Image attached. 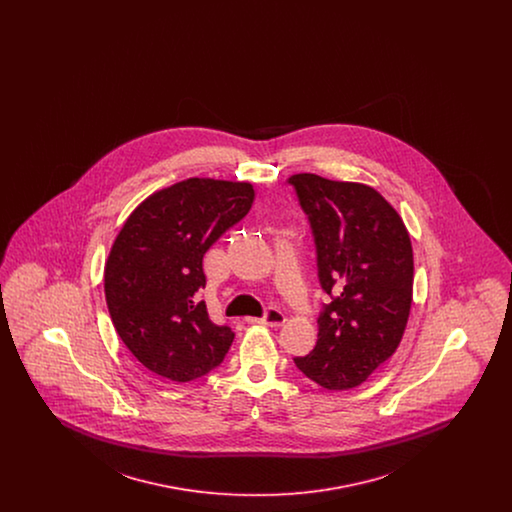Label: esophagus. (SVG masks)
<instances>
[{
  "mask_svg": "<svg viewBox=\"0 0 512 512\" xmlns=\"http://www.w3.org/2000/svg\"><path fill=\"white\" fill-rule=\"evenodd\" d=\"M247 322L251 324H265V326H272V328H278L286 322V315L278 309H268L267 315L261 318H247Z\"/></svg>",
  "mask_w": 512,
  "mask_h": 512,
  "instance_id": "obj_1",
  "label": "esophagus"
}]
</instances>
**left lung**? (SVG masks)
Wrapping results in <instances>:
<instances>
[{"mask_svg": "<svg viewBox=\"0 0 512 512\" xmlns=\"http://www.w3.org/2000/svg\"><path fill=\"white\" fill-rule=\"evenodd\" d=\"M317 247L318 280L332 297L318 340L295 366L326 390H351L388 361L413 303V245L397 211L374 188L311 172L288 180Z\"/></svg>", "mask_w": 512, "mask_h": 512, "instance_id": "obj_1", "label": "left lung"}]
</instances>
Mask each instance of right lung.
Returning <instances> with one entry per match:
<instances>
[{"mask_svg":"<svg viewBox=\"0 0 512 512\" xmlns=\"http://www.w3.org/2000/svg\"><path fill=\"white\" fill-rule=\"evenodd\" d=\"M247 182L188 178L142 201L105 263V301L130 353L157 376L190 382L224 361L234 332L215 324L205 301L203 255L244 219Z\"/></svg>","mask_w":512,"mask_h":512,"instance_id":"obj_1","label":"right lung"}]
</instances>
